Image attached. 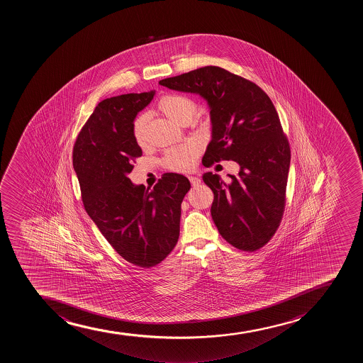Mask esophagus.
Returning <instances> with one entry per match:
<instances>
[{
	"label": "esophagus",
	"instance_id": "34e87169",
	"mask_svg": "<svg viewBox=\"0 0 363 363\" xmlns=\"http://www.w3.org/2000/svg\"><path fill=\"white\" fill-rule=\"evenodd\" d=\"M188 179L191 181V186H194V187L201 184V179H199L198 176H189Z\"/></svg>",
	"mask_w": 363,
	"mask_h": 363
}]
</instances>
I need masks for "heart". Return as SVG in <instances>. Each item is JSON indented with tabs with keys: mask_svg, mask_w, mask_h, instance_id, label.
I'll use <instances>...</instances> for the list:
<instances>
[{
	"mask_svg": "<svg viewBox=\"0 0 363 363\" xmlns=\"http://www.w3.org/2000/svg\"><path fill=\"white\" fill-rule=\"evenodd\" d=\"M157 108L165 118L179 125H184L193 119L196 105L188 96L181 94H169L160 99ZM146 120L147 118L143 114L132 125L133 138L140 147L146 144ZM198 155L199 146L195 143H187L184 145L169 150L165 153L164 164L167 168L175 172H188L194 167Z\"/></svg>",
	"mask_w": 363,
	"mask_h": 363,
	"instance_id": "heart-1",
	"label": "heart"
}]
</instances>
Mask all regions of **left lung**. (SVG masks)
<instances>
[{"instance_id": "8db88e82", "label": "left lung", "mask_w": 363, "mask_h": 363, "mask_svg": "<svg viewBox=\"0 0 363 363\" xmlns=\"http://www.w3.org/2000/svg\"><path fill=\"white\" fill-rule=\"evenodd\" d=\"M160 84L198 94L210 108L212 140L202 163L235 161L238 175L205 172L214 194L211 214L226 242L255 251L269 242L280 225L291 150L273 102L259 86L219 67H203L162 79Z\"/></svg>"}]
</instances>
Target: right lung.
I'll use <instances>...</instances> for the list:
<instances>
[{
	"label": "right lung",
	"mask_w": 363,
	"mask_h": 363,
	"mask_svg": "<svg viewBox=\"0 0 363 363\" xmlns=\"http://www.w3.org/2000/svg\"><path fill=\"white\" fill-rule=\"evenodd\" d=\"M155 93L125 94L100 102L72 152L86 213L123 259L142 268L161 263L175 247L181 203L191 188L189 179L175 172L162 176L153 189L128 179L132 163L143 153L132 125Z\"/></svg>",
	"instance_id": "add662e5"
}]
</instances>
